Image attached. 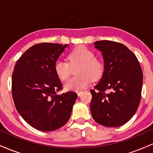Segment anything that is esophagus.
<instances>
[{"label":"esophagus","instance_id":"esophagus-1","mask_svg":"<svg viewBox=\"0 0 153 153\" xmlns=\"http://www.w3.org/2000/svg\"><path fill=\"white\" fill-rule=\"evenodd\" d=\"M77 94H78V96H80V94H82V91H77Z\"/></svg>","mask_w":153,"mask_h":153}]
</instances>
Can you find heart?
<instances>
[{"mask_svg":"<svg viewBox=\"0 0 153 153\" xmlns=\"http://www.w3.org/2000/svg\"><path fill=\"white\" fill-rule=\"evenodd\" d=\"M69 63L62 59H58L54 64V71L62 80H66L71 76L73 68H76L78 76L71 79L65 83L67 91H78L86 88L90 84L91 78L96 80L103 74V65L95 58L92 50L85 46H80L68 54Z\"/></svg>","mask_w":153,"mask_h":153,"instance_id":"1","label":"heart"}]
</instances>
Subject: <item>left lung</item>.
Here are the masks:
<instances>
[{"label":"left lung","mask_w":153,"mask_h":153,"mask_svg":"<svg viewBox=\"0 0 153 153\" xmlns=\"http://www.w3.org/2000/svg\"><path fill=\"white\" fill-rule=\"evenodd\" d=\"M102 53V77L91 90L93 118L108 127L122 126L130 120L141 99L143 75L136 56L125 45L103 40L95 42ZM108 90L106 94L104 91Z\"/></svg>","instance_id":"8db88e82"}]
</instances>
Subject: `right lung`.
<instances>
[{
	"instance_id": "right-lung-1",
	"label": "right lung",
	"mask_w": 153,
	"mask_h": 153,
	"mask_svg": "<svg viewBox=\"0 0 153 153\" xmlns=\"http://www.w3.org/2000/svg\"><path fill=\"white\" fill-rule=\"evenodd\" d=\"M68 45L42 43L28 49L16 64L12 96L16 108L29 125L40 131L62 127L71 117L78 95L57 93L62 83L54 64Z\"/></svg>"
}]
</instances>
